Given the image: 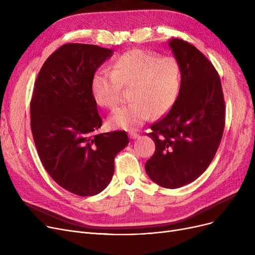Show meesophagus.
Listing matches in <instances>:
<instances>
[{
  "label": "esophagus",
  "mask_w": 255,
  "mask_h": 255,
  "mask_svg": "<svg viewBox=\"0 0 255 255\" xmlns=\"http://www.w3.org/2000/svg\"><path fill=\"white\" fill-rule=\"evenodd\" d=\"M129 136H130V138H132V139H135V138H137V137L139 136V134H138L137 132L130 131V132H129Z\"/></svg>",
  "instance_id": "1"
}]
</instances>
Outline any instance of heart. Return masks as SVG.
Instances as JSON below:
<instances>
[{"instance_id": "1", "label": "heart", "mask_w": 255, "mask_h": 255, "mask_svg": "<svg viewBox=\"0 0 255 255\" xmlns=\"http://www.w3.org/2000/svg\"><path fill=\"white\" fill-rule=\"evenodd\" d=\"M181 82V66L173 57L132 50L116 60L112 71H96L91 90L98 104L115 109L122 88H130L132 102L115 111L109 120L113 128L130 130L145 123L152 114L155 117L165 115L178 98Z\"/></svg>"}]
</instances>
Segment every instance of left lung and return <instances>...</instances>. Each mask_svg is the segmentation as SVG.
<instances>
[{
    "label": "left lung",
    "instance_id": "obj_1",
    "mask_svg": "<svg viewBox=\"0 0 255 255\" xmlns=\"http://www.w3.org/2000/svg\"><path fill=\"white\" fill-rule=\"evenodd\" d=\"M167 45L181 66V89L168 114L146 134L156 150L144 167L153 182L176 189L210 165L222 138L225 105L220 77L203 53L181 39Z\"/></svg>",
    "mask_w": 255,
    "mask_h": 255
}]
</instances>
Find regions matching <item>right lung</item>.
Wrapping results in <instances>:
<instances>
[{
  "label": "right lung",
  "mask_w": 255,
  "mask_h": 255,
  "mask_svg": "<svg viewBox=\"0 0 255 255\" xmlns=\"http://www.w3.org/2000/svg\"><path fill=\"white\" fill-rule=\"evenodd\" d=\"M114 50L68 43L47 58L31 100V129L40 160L62 188L79 196L110 184L116 155L129 143L125 131L99 133L102 120L91 83Z\"/></svg>",
  "instance_id": "1"
}]
</instances>
